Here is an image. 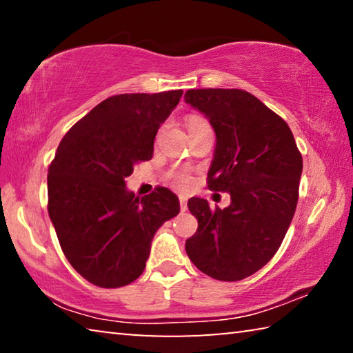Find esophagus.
Returning <instances> with one entry per match:
<instances>
[{"label": "esophagus", "mask_w": 353, "mask_h": 353, "mask_svg": "<svg viewBox=\"0 0 353 353\" xmlns=\"http://www.w3.org/2000/svg\"><path fill=\"white\" fill-rule=\"evenodd\" d=\"M187 201H188V198H187V196H183V194H181V196H179V202H181V210L182 212H185V210H187Z\"/></svg>", "instance_id": "1"}]
</instances>
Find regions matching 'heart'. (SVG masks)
Listing matches in <instances>:
<instances>
[{
  "instance_id": "obj_1",
  "label": "heart",
  "mask_w": 353,
  "mask_h": 353,
  "mask_svg": "<svg viewBox=\"0 0 353 353\" xmlns=\"http://www.w3.org/2000/svg\"><path fill=\"white\" fill-rule=\"evenodd\" d=\"M187 126H188L190 132H193V130L208 126V124H207L205 119H202L201 117H190L188 121H187ZM171 181L179 188H187V187H190V183H191V177L185 171H176V172H172V174H171Z\"/></svg>"
}]
</instances>
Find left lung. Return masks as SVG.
Listing matches in <instances>:
<instances>
[{
  "label": "left lung",
  "mask_w": 353,
  "mask_h": 353,
  "mask_svg": "<svg viewBox=\"0 0 353 353\" xmlns=\"http://www.w3.org/2000/svg\"><path fill=\"white\" fill-rule=\"evenodd\" d=\"M183 98L216 134L208 188L232 201L223 210L188 201L198 230L185 250L207 276L236 282L261 270L282 244L296 212L302 155L288 124L249 92L191 88Z\"/></svg>",
  "instance_id": "1"
}]
</instances>
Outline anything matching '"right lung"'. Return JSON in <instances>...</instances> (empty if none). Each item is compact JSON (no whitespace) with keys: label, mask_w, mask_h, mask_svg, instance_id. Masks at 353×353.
Returning <instances> with one entry per match:
<instances>
[{"label":"right lung","mask_w":353,"mask_h":353,"mask_svg":"<svg viewBox=\"0 0 353 353\" xmlns=\"http://www.w3.org/2000/svg\"><path fill=\"white\" fill-rule=\"evenodd\" d=\"M182 90L110 97L81 118L48 170V213L70 265L101 288L132 283L151 241L181 210L165 187L137 198L124 179L152 159L154 139Z\"/></svg>","instance_id":"1"}]
</instances>
